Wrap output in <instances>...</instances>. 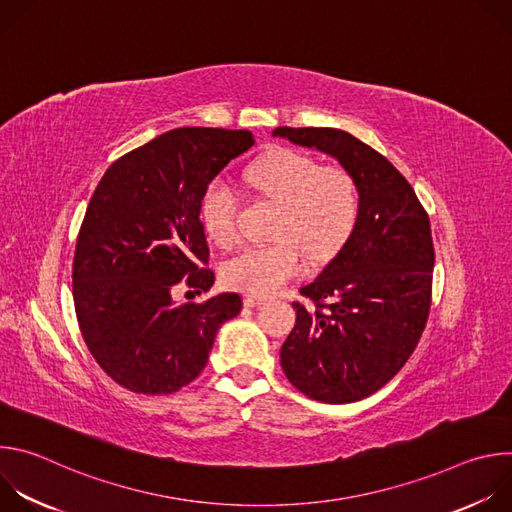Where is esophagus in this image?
<instances>
[{
	"label": "esophagus",
	"instance_id": "obj_1",
	"mask_svg": "<svg viewBox=\"0 0 512 512\" xmlns=\"http://www.w3.org/2000/svg\"><path fill=\"white\" fill-rule=\"evenodd\" d=\"M265 300L263 298H259V296H245L243 298V304L247 306V308H257V306H261Z\"/></svg>",
	"mask_w": 512,
	"mask_h": 512
}]
</instances>
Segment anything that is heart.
<instances>
[{"label": "heart", "instance_id": "b5f03b06", "mask_svg": "<svg viewBox=\"0 0 512 512\" xmlns=\"http://www.w3.org/2000/svg\"><path fill=\"white\" fill-rule=\"evenodd\" d=\"M251 186L281 204L275 227L279 243L247 247L221 267L227 287L249 296H271L306 271V249L314 259L334 255L350 237L360 208L354 178L342 168H322L306 154L283 150L247 170ZM239 198L233 186L216 178L208 184L200 216L206 235L218 245L237 239Z\"/></svg>", "mask_w": 512, "mask_h": 512}]
</instances>
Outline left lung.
Instances as JSON below:
<instances>
[{
  "label": "left lung",
  "instance_id": "obj_1",
  "mask_svg": "<svg viewBox=\"0 0 512 512\" xmlns=\"http://www.w3.org/2000/svg\"><path fill=\"white\" fill-rule=\"evenodd\" d=\"M273 135L334 158L356 182V225L294 302L281 346L289 383L322 403H354L387 385L415 350L431 304L429 218L411 184L371 145L334 127H277Z\"/></svg>",
  "mask_w": 512,
  "mask_h": 512
}]
</instances>
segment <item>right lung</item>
I'll use <instances>...</instances> for the list:
<instances>
[{"label":"right lung","mask_w":512,"mask_h":512,"mask_svg":"<svg viewBox=\"0 0 512 512\" xmlns=\"http://www.w3.org/2000/svg\"><path fill=\"white\" fill-rule=\"evenodd\" d=\"M239 129L180 127L125 154L87 206L72 263V298L99 367L143 395H170L206 367L239 294L202 304L174 298L180 281L208 291L214 273L200 221L208 184L253 145Z\"/></svg>","instance_id":"obj_1"}]
</instances>
